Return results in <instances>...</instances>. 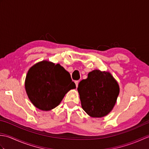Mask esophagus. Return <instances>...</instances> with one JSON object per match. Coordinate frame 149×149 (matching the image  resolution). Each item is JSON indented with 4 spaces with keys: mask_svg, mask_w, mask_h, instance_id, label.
Returning a JSON list of instances; mask_svg holds the SVG:
<instances>
[{
    "mask_svg": "<svg viewBox=\"0 0 149 149\" xmlns=\"http://www.w3.org/2000/svg\"><path fill=\"white\" fill-rule=\"evenodd\" d=\"M79 81H75V85H76V87L77 88V86H78V84H79Z\"/></svg>",
    "mask_w": 149,
    "mask_h": 149,
    "instance_id": "1",
    "label": "esophagus"
}]
</instances>
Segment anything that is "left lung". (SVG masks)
<instances>
[{
  "mask_svg": "<svg viewBox=\"0 0 149 149\" xmlns=\"http://www.w3.org/2000/svg\"><path fill=\"white\" fill-rule=\"evenodd\" d=\"M77 90L84 111L91 117L100 118L113 109L120 88L109 72L94 70L79 83Z\"/></svg>",
  "mask_w": 149,
  "mask_h": 149,
  "instance_id": "left-lung-1",
  "label": "left lung"
}]
</instances>
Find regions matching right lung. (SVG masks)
<instances>
[{
  "instance_id": "obj_1",
  "label": "right lung",
  "mask_w": 149,
  "mask_h": 149,
  "mask_svg": "<svg viewBox=\"0 0 149 149\" xmlns=\"http://www.w3.org/2000/svg\"><path fill=\"white\" fill-rule=\"evenodd\" d=\"M25 87L31 102L43 111L55 108L69 90L76 88L63 66L48 61L38 63L29 70Z\"/></svg>"
}]
</instances>
